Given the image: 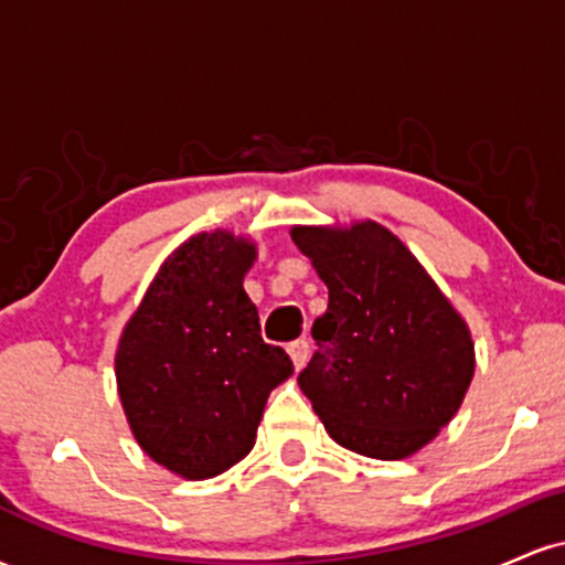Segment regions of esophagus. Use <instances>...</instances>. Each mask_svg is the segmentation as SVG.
Masks as SVG:
<instances>
[{
	"label": "esophagus",
	"mask_w": 565,
	"mask_h": 565,
	"mask_svg": "<svg viewBox=\"0 0 565 565\" xmlns=\"http://www.w3.org/2000/svg\"><path fill=\"white\" fill-rule=\"evenodd\" d=\"M287 350H289V355H291V364H295L297 372H300V369L305 366V361H308V353H310L308 340H295V342H289Z\"/></svg>",
	"instance_id": "esophagus-1"
}]
</instances>
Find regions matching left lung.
Listing matches in <instances>:
<instances>
[{
    "instance_id": "1",
    "label": "left lung",
    "mask_w": 565,
    "mask_h": 565,
    "mask_svg": "<svg viewBox=\"0 0 565 565\" xmlns=\"http://www.w3.org/2000/svg\"><path fill=\"white\" fill-rule=\"evenodd\" d=\"M329 289L313 321L302 393L337 444L374 459L423 449L457 414L472 380V340L417 257L377 223L295 228Z\"/></svg>"
}]
</instances>
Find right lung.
Masks as SVG:
<instances>
[{
  "label": "right lung",
  "instance_id": "right-lung-1",
  "mask_svg": "<svg viewBox=\"0 0 565 565\" xmlns=\"http://www.w3.org/2000/svg\"><path fill=\"white\" fill-rule=\"evenodd\" d=\"M255 246L199 233L161 265L116 350L129 427L153 462L201 481L252 451L270 391L295 372L244 291Z\"/></svg>",
  "mask_w": 565,
  "mask_h": 565
}]
</instances>
